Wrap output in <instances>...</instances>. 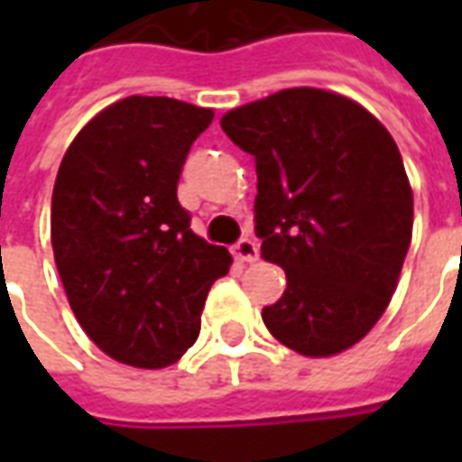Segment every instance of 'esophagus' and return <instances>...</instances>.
<instances>
[{
    "label": "esophagus",
    "instance_id": "34e87169",
    "mask_svg": "<svg viewBox=\"0 0 462 462\" xmlns=\"http://www.w3.org/2000/svg\"><path fill=\"white\" fill-rule=\"evenodd\" d=\"M235 257L240 262H254L260 257V247H257V242L250 240V237H245L235 245Z\"/></svg>",
    "mask_w": 462,
    "mask_h": 462
}]
</instances>
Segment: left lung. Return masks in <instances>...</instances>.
Listing matches in <instances>:
<instances>
[{
    "instance_id": "1",
    "label": "left lung",
    "mask_w": 462,
    "mask_h": 462,
    "mask_svg": "<svg viewBox=\"0 0 462 462\" xmlns=\"http://www.w3.org/2000/svg\"><path fill=\"white\" fill-rule=\"evenodd\" d=\"M257 165L254 232L287 290L264 327L304 356L364 339L393 297L413 232L396 141L346 96L284 88L222 116Z\"/></svg>"
}]
</instances>
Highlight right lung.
<instances>
[{
  "label": "right lung",
  "instance_id": "1",
  "mask_svg": "<svg viewBox=\"0 0 462 462\" xmlns=\"http://www.w3.org/2000/svg\"><path fill=\"white\" fill-rule=\"evenodd\" d=\"M210 108L165 96L108 106L69 145L51 195V245L76 319L108 356L165 368L195 344L230 252L190 230L178 180Z\"/></svg>",
  "mask_w": 462,
  "mask_h": 462
}]
</instances>
